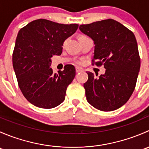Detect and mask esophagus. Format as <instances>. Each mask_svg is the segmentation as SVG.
Wrapping results in <instances>:
<instances>
[{
  "label": "esophagus",
  "mask_w": 149,
  "mask_h": 149,
  "mask_svg": "<svg viewBox=\"0 0 149 149\" xmlns=\"http://www.w3.org/2000/svg\"><path fill=\"white\" fill-rule=\"evenodd\" d=\"M76 71L77 72V73H80V72H83L84 71V69L81 68H80V67H76Z\"/></svg>",
  "instance_id": "esophagus-1"
}]
</instances>
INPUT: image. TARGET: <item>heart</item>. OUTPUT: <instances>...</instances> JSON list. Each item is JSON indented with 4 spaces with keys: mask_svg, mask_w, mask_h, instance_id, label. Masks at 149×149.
<instances>
[{
    "mask_svg": "<svg viewBox=\"0 0 149 149\" xmlns=\"http://www.w3.org/2000/svg\"><path fill=\"white\" fill-rule=\"evenodd\" d=\"M85 37V36H81V37ZM81 37H80V38H81Z\"/></svg>",
    "mask_w": 149,
    "mask_h": 149,
    "instance_id": "b5f03b06",
    "label": "heart"
}]
</instances>
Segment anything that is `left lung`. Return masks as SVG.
<instances>
[{"label":"left lung","mask_w":149,"mask_h":149,"mask_svg":"<svg viewBox=\"0 0 149 149\" xmlns=\"http://www.w3.org/2000/svg\"><path fill=\"white\" fill-rule=\"evenodd\" d=\"M79 29L94 40L92 65L106 69L98 78L86 72L88 78L84 86L87 101L99 110H115L128 101L136 87L141 66L136 37L111 19L80 25Z\"/></svg>","instance_id":"1"}]
</instances>
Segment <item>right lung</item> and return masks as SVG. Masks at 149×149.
I'll list each match as a JSON object with an SVG mask.
<instances>
[{"label":"right lung","instance_id":"add662e5","mask_svg":"<svg viewBox=\"0 0 149 149\" xmlns=\"http://www.w3.org/2000/svg\"><path fill=\"white\" fill-rule=\"evenodd\" d=\"M79 25L63 24L40 19L19 30L13 52V66L25 98L36 107L51 109L65 100L68 86L76 76L73 65L54 74L51 58L61 55L64 41Z\"/></svg>","mask_w":149,"mask_h":149}]
</instances>
